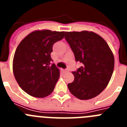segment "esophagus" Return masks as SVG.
Segmentation results:
<instances>
[{"label": "esophagus", "instance_id": "obj_1", "mask_svg": "<svg viewBox=\"0 0 127 127\" xmlns=\"http://www.w3.org/2000/svg\"><path fill=\"white\" fill-rule=\"evenodd\" d=\"M63 71H64V72H65V73H66V72H69V69H64V70H63Z\"/></svg>", "mask_w": 127, "mask_h": 127}]
</instances>
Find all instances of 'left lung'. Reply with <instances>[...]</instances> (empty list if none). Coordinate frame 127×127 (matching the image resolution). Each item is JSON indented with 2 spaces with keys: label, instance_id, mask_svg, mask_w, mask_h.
Segmentation results:
<instances>
[{
  "label": "left lung",
  "instance_id": "obj_1",
  "mask_svg": "<svg viewBox=\"0 0 127 127\" xmlns=\"http://www.w3.org/2000/svg\"><path fill=\"white\" fill-rule=\"evenodd\" d=\"M65 39L81 67L72 72L70 92L80 100L94 98L105 88L114 70V58L107 43L94 32H65Z\"/></svg>",
  "mask_w": 127,
  "mask_h": 127
}]
</instances>
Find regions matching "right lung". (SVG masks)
Wrapping results in <instances>:
<instances>
[{
	"label": "right lung",
	"mask_w": 127,
	"mask_h": 127,
	"mask_svg": "<svg viewBox=\"0 0 127 127\" xmlns=\"http://www.w3.org/2000/svg\"><path fill=\"white\" fill-rule=\"evenodd\" d=\"M65 32L35 30L18 46L13 62L14 77L24 92L44 98L51 94L60 77V70L53 61V45L64 37Z\"/></svg>",
	"instance_id": "1"
}]
</instances>
